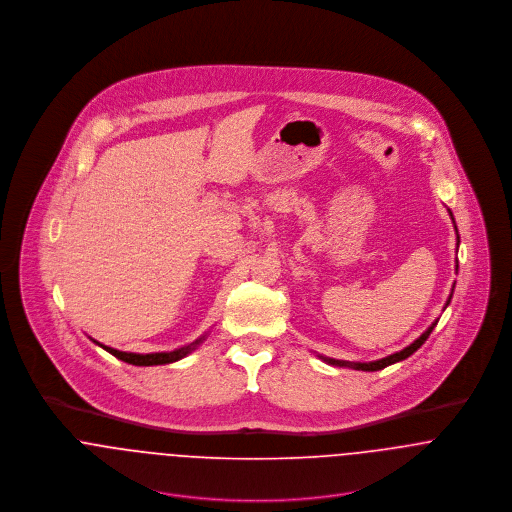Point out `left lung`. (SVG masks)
<instances>
[{"label":"left lung","instance_id":"left-lung-1","mask_svg":"<svg viewBox=\"0 0 512 512\" xmlns=\"http://www.w3.org/2000/svg\"><path fill=\"white\" fill-rule=\"evenodd\" d=\"M457 242H459V236H457ZM449 299H451V295H449ZM449 303V301H447ZM438 325V321L426 331V333H422L410 347H406V349H402L400 353H394V355H390V357H386V359H380V361H374V363H345V361H335V359H325L327 363H331V365L337 366H353V368H357V370H380V368H386L388 365H394V363H398V361H404V359H408L412 353H416L424 343H426V339L430 337V333L434 331V327Z\"/></svg>","mask_w":512,"mask_h":512}]
</instances>
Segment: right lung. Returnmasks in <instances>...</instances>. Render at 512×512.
Instances as JSON below:
<instances>
[{
	"label": "right lung",
	"instance_id": "obj_1",
	"mask_svg": "<svg viewBox=\"0 0 512 512\" xmlns=\"http://www.w3.org/2000/svg\"><path fill=\"white\" fill-rule=\"evenodd\" d=\"M199 343H201V339H199V341H195V343H193V345H189V347H181V349L171 351V353H151V355H136V353L116 351V349H112V347H104V345H100V347H102V349H106L110 355H114L116 359H120V361H124V363H130V365L136 366H151L175 363V361H179V359L187 357V355H189V353H191Z\"/></svg>",
	"mask_w": 512,
	"mask_h": 512
}]
</instances>
